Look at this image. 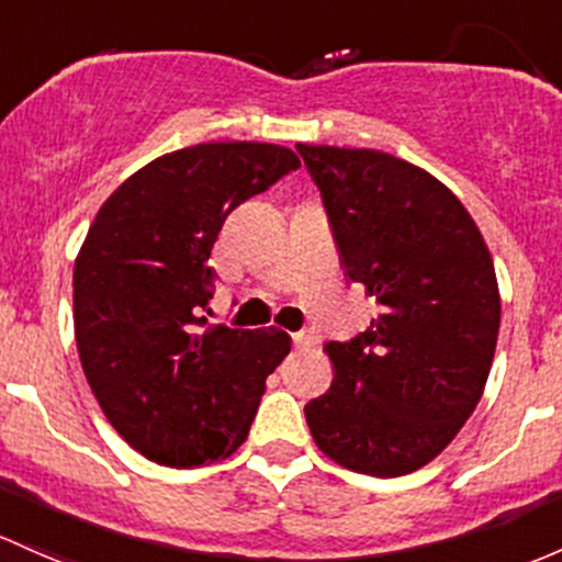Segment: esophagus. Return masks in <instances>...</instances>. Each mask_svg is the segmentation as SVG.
<instances>
[{"instance_id": "1", "label": "esophagus", "mask_w": 562, "mask_h": 562, "mask_svg": "<svg viewBox=\"0 0 562 562\" xmlns=\"http://www.w3.org/2000/svg\"><path fill=\"white\" fill-rule=\"evenodd\" d=\"M293 347H296V350H304V347H312V336L306 334V330H299V334H293Z\"/></svg>"}]
</instances>
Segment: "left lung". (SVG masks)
<instances>
[{
    "mask_svg": "<svg viewBox=\"0 0 562 562\" xmlns=\"http://www.w3.org/2000/svg\"><path fill=\"white\" fill-rule=\"evenodd\" d=\"M296 150L323 193L341 269L380 306L328 341L334 382L304 406L317 450L369 476L428 465L480 404L501 326L495 266L474 217L415 164L371 147Z\"/></svg>",
    "mask_w": 562,
    "mask_h": 562,
    "instance_id": "1",
    "label": "left lung"
}]
</instances>
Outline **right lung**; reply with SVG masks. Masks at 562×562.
Masks as SVG:
<instances>
[{"instance_id":"1","label":"right lung","mask_w":562,"mask_h":562,"mask_svg":"<svg viewBox=\"0 0 562 562\" xmlns=\"http://www.w3.org/2000/svg\"><path fill=\"white\" fill-rule=\"evenodd\" d=\"M291 147L202 142L158 156L99 206L75 258V341L112 428L158 465L193 469L245 445L280 328L206 326L212 245L228 212L299 169Z\"/></svg>"}]
</instances>
